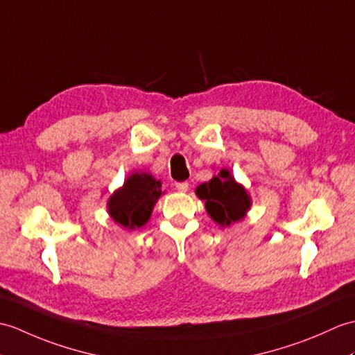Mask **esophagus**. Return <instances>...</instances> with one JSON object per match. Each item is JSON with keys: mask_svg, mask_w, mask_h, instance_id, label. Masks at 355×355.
<instances>
[{"mask_svg": "<svg viewBox=\"0 0 355 355\" xmlns=\"http://www.w3.org/2000/svg\"><path fill=\"white\" fill-rule=\"evenodd\" d=\"M175 189L178 192H186L189 189V183L187 181H181V183H175Z\"/></svg>", "mask_w": 355, "mask_h": 355, "instance_id": "1", "label": "esophagus"}]
</instances>
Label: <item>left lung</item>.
Instances as JSON below:
<instances>
[{"label":"left lung","mask_w":355,"mask_h":355,"mask_svg":"<svg viewBox=\"0 0 355 355\" xmlns=\"http://www.w3.org/2000/svg\"><path fill=\"white\" fill-rule=\"evenodd\" d=\"M196 195L205 201V209L211 219L222 227L242 219L251 205L248 193L225 169L209 183L198 186Z\"/></svg>","instance_id":"1"}]
</instances>
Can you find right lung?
Returning a JSON list of instances; mask_svg holds the SVG:
<instances>
[{
  "label": "right lung",
  "instance_id": "1",
  "mask_svg": "<svg viewBox=\"0 0 355 355\" xmlns=\"http://www.w3.org/2000/svg\"><path fill=\"white\" fill-rule=\"evenodd\" d=\"M162 184L150 174H133L109 200L110 216L125 228H139L150 219Z\"/></svg>",
  "mask_w": 355,
  "mask_h": 355
}]
</instances>
